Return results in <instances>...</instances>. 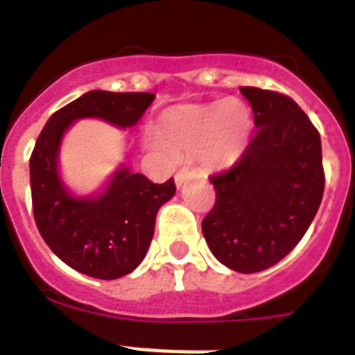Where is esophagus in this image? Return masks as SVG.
<instances>
[{"label":"esophagus","mask_w":355,"mask_h":355,"mask_svg":"<svg viewBox=\"0 0 355 355\" xmlns=\"http://www.w3.org/2000/svg\"><path fill=\"white\" fill-rule=\"evenodd\" d=\"M188 177H189V169L188 167H182V169L175 175V184H177V186H182V184L188 180Z\"/></svg>","instance_id":"obj_1"}]
</instances>
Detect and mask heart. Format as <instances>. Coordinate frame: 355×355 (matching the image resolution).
Instances as JSON below:
<instances>
[{
	"label": "heart",
	"instance_id": "1",
	"mask_svg": "<svg viewBox=\"0 0 355 355\" xmlns=\"http://www.w3.org/2000/svg\"><path fill=\"white\" fill-rule=\"evenodd\" d=\"M254 119L247 103L230 97L211 105L167 110L158 123L156 149L166 155L202 153L211 166H228L247 149Z\"/></svg>",
	"mask_w": 355,
	"mask_h": 355
}]
</instances>
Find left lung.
Returning a JSON list of instances; mask_svg holds the SVG:
<instances>
[{"label": "left lung", "instance_id": "1", "mask_svg": "<svg viewBox=\"0 0 355 355\" xmlns=\"http://www.w3.org/2000/svg\"><path fill=\"white\" fill-rule=\"evenodd\" d=\"M256 132L241 158L211 175L216 205L202 219L211 254L237 272H259L297 247L319 210L324 169L319 130L291 97L239 88Z\"/></svg>", "mask_w": 355, "mask_h": 355}]
</instances>
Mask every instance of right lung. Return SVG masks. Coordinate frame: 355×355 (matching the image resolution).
<instances>
[{"label": "right lung", "mask_w": 355, "mask_h": 355, "mask_svg": "<svg viewBox=\"0 0 355 355\" xmlns=\"http://www.w3.org/2000/svg\"><path fill=\"white\" fill-rule=\"evenodd\" d=\"M155 99L147 92L92 90L47 119L31 155L33 214L47 247L71 269L99 280L132 272L149 250L156 214L177 188L150 182L121 166L96 197H75L58 175L64 132L77 119L99 118L132 127Z\"/></svg>", "instance_id": "add662e5"}]
</instances>
